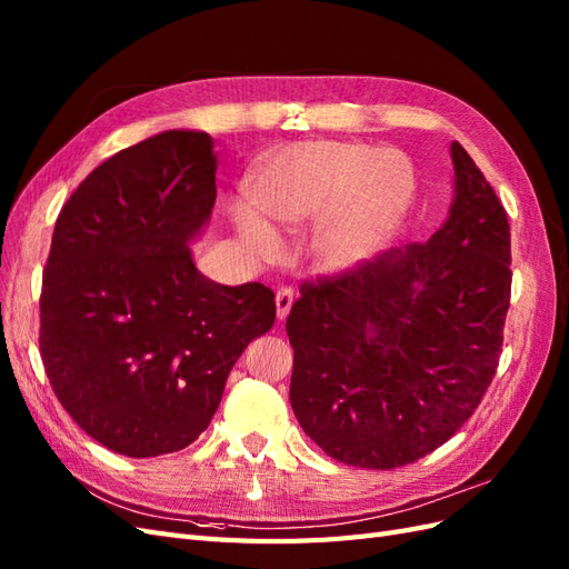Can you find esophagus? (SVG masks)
Returning <instances> with one entry per match:
<instances>
[{"label":"esophagus","instance_id":"1","mask_svg":"<svg viewBox=\"0 0 569 569\" xmlns=\"http://www.w3.org/2000/svg\"><path fill=\"white\" fill-rule=\"evenodd\" d=\"M293 290L290 288H279L276 290V317L279 319H286L288 317V312H290V307H293Z\"/></svg>","mask_w":569,"mask_h":569}]
</instances>
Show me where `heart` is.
<instances>
[{
    "label": "heart",
    "instance_id": "obj_1",
    "mask_svg": "<svg viewBox=\"0 0 569 569\" xmlns=\"http://www.w3.org/2000/svg\"><path fill=\"white\" fill-rule=\"evenodd\" d=\"M415 198L417 171L405 152L312 140L273 152L252 176V207L236 204L231 219L257 259L279 254L276 229L302 231L317 221L315 259L329 271H346L398 233Z\"/></svg>",
    "mask_w": 569,
    "mask_h": 569
}]
</instances>
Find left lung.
Instances as JSON below:
<instances>
[{
	"label": "left lung",
	"mask_w": 569,
	"mask_h": 569,
	"mask_svg": "<svg viewBox=\"0 0 569 569\" xmlns=\"http://www.w3.org/2000/svg\"><path fill=\"white\" fill-rule=\"evenodd\" d=\"M456 194L427 242L302 283L286 331L290 405L338 462L396 469L475 415L510 307V223L491 183L450 144Z\"/></svg>",
	"instance_id": "8db88e82"
}]
</instances>
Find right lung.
<instances>
[{
  "label": "right lung",
  "mask_w": 569,
  "mask_h": 569,
  "mask_svg": "<svg viewBox=\"0 0 569 569\" xmlns=\"http://www.w3.org/2000/svg\"><path fill=\"white\" fill-rule=\"evenodd\" d=\"M214 140L164 131L109 157L61 207L40 296L47 379L76 425L128 458L183 450L276 319L271 288L221 286L190 242L217 202Z\"/></svg>",
  "instance_id": "1"
}]
</instances>
